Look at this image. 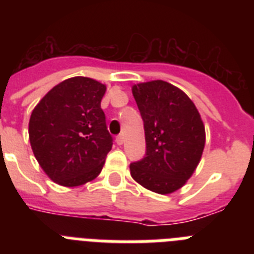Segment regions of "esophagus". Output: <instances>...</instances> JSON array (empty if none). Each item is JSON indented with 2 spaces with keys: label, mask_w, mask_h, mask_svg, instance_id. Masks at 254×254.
<instances>
[{
  "label": "esophagus",
  "mask_w": 254,
  "mask_h": 254,
  "mask_svg": "<svg viewBox=\"0 0 254 254\" xmlns=\"http://www.w3.org/2000/svg\"><path fill=\"white\" fill-rule=\"evenodd\" d=\"M116 142L118 143V145H122V143L125 142V138H123L122 134H118V136H117V137H116Z\"/></svg>",
  "instance_id": "obj_1"
}]
</instances>
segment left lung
Here are the masks:
<instances>
[{"instance_id": "1", "label": "left lung", "mask_w": 254, "mask_h": 254, "mask_svg": "<svg viewBox=\"0 0 254 254\" xmlns=\"http://www.w3.org/2000/svg\"><path fill=\"white\" fill-rule=\"evenodd\" d=\"M132 94L145 129L146 152L129 164L142 187L160 194L179 190L198 165L205 147V127L192 100L161 80L133 85Z\"/></svg>"}]
</instances>
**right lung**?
<instances>
[{
  "instance_id": "right-lung-1",
  "label": "right lung",
  "mask_w": 254,
  "mask_h": 254,
  "mask_svg": "<svg viewBox=\"0 0 254 254\" xmlns=\"http://www.w3.org/2000/svg\"><path fill=\"white\" fill-rule=\"evenodd\" d=\"M105 90V85L93 78H67L31 113V149L42 169L58 185H85L102 172L113 145L100 108Z\"/></svg>"
}]
</instances>
